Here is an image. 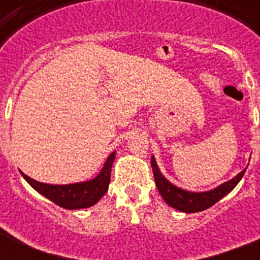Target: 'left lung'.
I'll return each mask as SVG.
<instances>
[{
  "instance_id": "1",
  "label": "left lung",
  "mask_w": 260,
  "mask_h": 260,
  "mask_svg": "<svg viewBox=\"0 0 260 260\" xmlns=\"http://www.w3.org/2000/svg\"><path fill=\"white\" fill-rule=\"evenodd\" d=\"M151 166H152L155 183H156V187H158L159 193L163 197V200L170 206H173V208H175L178 210H181V212H186V213L201 212V210H205L208 208H210L212 205H214L224 196L230 193L231 190H234L235 186L238 185L239 181L242 179L244 173H246V170H243L234 179L222 183L221 186H218V187H216L214 190H210V191L191 193V191H186V190L179 189V187L174 186L173 183L167 181L166 178L162 175V173L159 171L154 156L151 158Z\"/></svg>"
}]
</instances>
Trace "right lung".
Returning <instances> with one entry per match:
<instances>
[{
  "label": "right lung",
  "instance_id": "obj_1",
  "mask_svg": "<svg viewBox=\"0 0 260 260\" xmlns=\"http://www.w3.org/2000/svg\"><path fill=\"white\" fill-rule=\"evenodd\" d=\"M114 154L108 156L101 173L91 181L74 183V185H47L29 178L25 174L22 177L36 191L55 202L64 209H82L94 205L108 191L110 183V170L114 160Z\"/></svg>",
  "mask_w": 260,
  "mask_h": 260
}]
</instances>
